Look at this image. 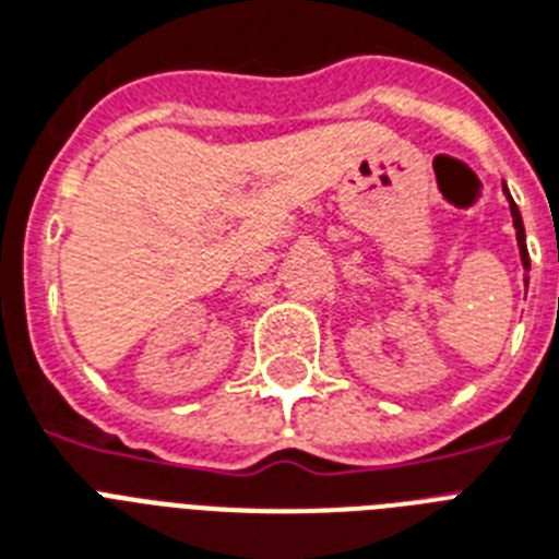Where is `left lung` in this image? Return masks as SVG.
I'll list each match as a JSON object with an SVG mask.
<instances>
[{"instance_id":"left-lung-1","label":"left lung","mask_w":559,"mask_h":559,"mask_svg":"<svg viewBox=\"0 0 559 559\" xmlns=\"http://www.w3.org/2000/svg\"><path fill=\"white\" fill-rule=\"evenodd\" d=\"M504 193H508V188H504ZM508 200H511V193H508ZM511 214H513V228H516V240H520L522 266L528 270L531 261H528V246H525V226H522V214H520V209H516V202H513V200H511Z\"/></svg>"}]
</instances>
